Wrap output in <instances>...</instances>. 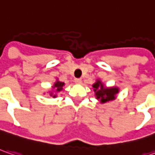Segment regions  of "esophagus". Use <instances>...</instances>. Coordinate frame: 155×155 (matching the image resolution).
<instances>
[{
	"mask_svg": "<svg viewBox=\"0 0 155 155\" xmlns=\"http://www.w3.org/2000/svg\"><path fill=\"white\" fill-rule=\"evenodd\" d=\"M74 82L76 83V84H81L82 80H81V79H75V80H74Z\"/></svg>",
	"mask_w": 155,
	"mask_h": 155,
	"instance_id": "1",
	"label": "esophagus"
}]
</instances>
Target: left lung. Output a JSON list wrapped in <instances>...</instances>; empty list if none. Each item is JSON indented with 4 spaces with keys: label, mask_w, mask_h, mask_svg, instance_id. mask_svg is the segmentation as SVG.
Segmentation results:
<instances>
[{
    "label": "left lung",
    "mask_w": 155,
    "mask_h": 155,
    "mask_svg": "<svg viewBox=\"0 0 155 155\" xmlns=\"http://www.w3.org/2000/svg\"><path fill=\"white\" fill-rule=\"evenodd\" d=\"M94 95L96 99L99 100L101 104L106 102L112 101L117 98V94L119 93V88L117 87H105L100 80H96L93 84Z\"/></svg>",
    "instance_id": "8db88e82"
}]
</instances>
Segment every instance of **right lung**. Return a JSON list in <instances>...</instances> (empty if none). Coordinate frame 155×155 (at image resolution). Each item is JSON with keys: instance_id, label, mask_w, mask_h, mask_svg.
<instances>
[{"instance_id": "1", "label": "right lung", "mask_w": 155, "mask_h": 155, "mask_svg": "<svg viewBox=\"0 0 155 155\" xmlns=\"http://www.w3.org/2000/svg\"><path fill=\"white\" fill-rule=\"evenodd\" d=\"M64 85H65L64 82H61L60 81H58V79H56V81L54 82L53 86L51 87V90L49 91L50 96L53 97V98H56V96H57L56 94L63 89V86Z\"/></svg>"}]
</instances>
